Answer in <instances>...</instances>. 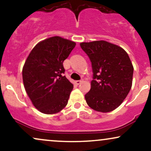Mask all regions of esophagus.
Wrapping results in <instances>:
<instances>
[{"mask_svg": "<svg viewBox=\"0 0 151 151\" xmlns=\"http://www.w3.org/2000/svg\"><path fill=\"white\" fill-rule=\"evenodd\" d=\"M82 82H83V81H81V80H80V81H76V84H77V85H80Z\"/></svg>", "mask_w": 151, "mask_h": 151, "instance_id": "obj_1", "label": "esophagus"}]
</instances>
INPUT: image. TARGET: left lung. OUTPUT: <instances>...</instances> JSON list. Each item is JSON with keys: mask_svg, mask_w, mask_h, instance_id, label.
Returning <instances> with one entry per match:
<instances>
[{"mask_svg": "<svg viewBox=\"0 0 151 151\" xmlns=\"http://www.w3.org/2000/svg\"><path fill=\"white\" fill-rule=\"evenodd\" d=\"M81 47L92 63L93 80L85 95L94 110L109 112L127 97L132 86L134 67L122 47L104 40L82 42Z\"/></svg>", "mask_w": 151, "mask_h": 151, "instance_id": "obj_1", "label": "left lung"}]
</instances>
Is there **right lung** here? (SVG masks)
<instances>
[{
    "label": "right lung",
    "mask_w": 151,
    "mask_h": 151,
    "mask_svg": "<svg viewBox=\"0 0 151 151\" xmlns=\"http://www.w3.org/2000/svg\"><path fill=\"white\" fill-rule=\"evenodd\" d=\"M76 43L55 36L33 48L22 68L24 89L33 105L42 113L59 112L68 104L73 85L65 76L63 62Z\"/></svg>",
    "instance_id": "obj_1"
}]
</instances>
